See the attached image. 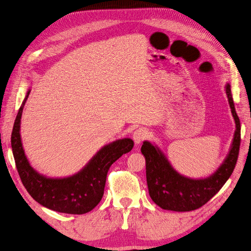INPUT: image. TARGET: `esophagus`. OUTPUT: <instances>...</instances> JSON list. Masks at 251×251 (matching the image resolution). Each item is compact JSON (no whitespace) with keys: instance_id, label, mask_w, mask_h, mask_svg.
<instances>
[{"instance_id":"obj_1","label":"esophagus","mask_w":251,"mask_h":251,"mask_svg":"<svg viewBox=\"0 0 251 251\" xmlns=\"http://www.w3.org/2000/svg\"><path fill=\"white\" fill-rule=\"evenodd\" d=\"M148 137H149V130L148 128H145V127L138 128L133 133V140L135 142V144H140L142 141L146 140Z\"/></svg>"}]
</instances>
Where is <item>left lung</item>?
<instances>
[{
	"instance_id": "1",
	"label": "left lung",
	"mask_w": 251,
	"mask_h": 251,
	"mask_svg": "<svg viewBox=\"0 0 251 251\" xmlns=\"http://www.w3.org/2000/svg\"><path fill=\"white\" fill-rule=\"evenodd\" d=\"M236 129L230 151L218 171L202 180H193L176 173L161 150L145 141L141 152L146 159V176L149 195L153 201L163 209L190 211L205 204L232 174L239 153L240 121L236 114L230 85L226 87Z\"/></svg>"
}]
</instances>
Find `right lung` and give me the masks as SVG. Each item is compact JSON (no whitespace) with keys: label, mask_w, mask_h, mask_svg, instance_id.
Here are the masks:
<instances>
[{"label":"right lung","mask_w":251,"mask_h":251,"mask_svg":"<svg viewBox=\"0 0 251 251\" xmlns=\"http://www.w3.org/2000/svg\"><path fill=\"white\" fill-rule=\"evenodd\" d=\"M29 92L20 107L11 138L21 181L34 201L50 209L70 214L86 213L100 202L109 168L123 154L132 150L134 142L125 138L104 146L80 172L71 176L50 178L40 175L30 167L25 155L20 134L22 113Z\"/></svg>","instance_id":"add662e5"}]
</instances>
